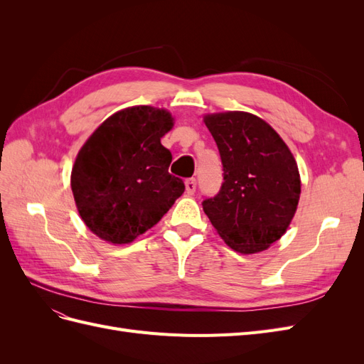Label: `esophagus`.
<instances>
[{
  "mask_svg": "<svg viewBox=\"0 0 364 364\" xmlns=\"http://www.w3.org/2000/svg\"><path fill=\"white\" fill-rule=\"evenodd\" d=\"M185 188H186V194L191 196L196 193V179L194 178H190L185 181Z\"/></svg>",
  "mask_w": 364,
  "mask_h": 364,
  "instance_id": "34e87169",
  "label": "esophagus"
}]
</instances>
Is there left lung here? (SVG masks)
<instances>
[{"mask_svg":"<svg viewBox=\"0 0 364 364\" xmlns=\"http://www.w3.org/2000/svg\"><path fill=\"white\" fill-rule=\"evenodd\" d=\"M218 147L223 183L203 211L228 246L240 253L267 249L287 230L301 194L296 161L266 121L247 112L205 117Z\"/></svg>","mask_w":364,"mask_h":364,"instance_id":"8db88e82","label":"left lung"}]
</instances>
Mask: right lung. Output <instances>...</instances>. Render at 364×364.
I'll use <instances>...</instances> for the list:
<instances>
[{
  "mask_svg": "<svg viewBox=\"0 0 364 364\" xmlns=\"http://www.w3.org/2000/svg\"><path fill=\"white\" fill-rule=\"evenodd\" d=\"M167 111L135 106L109 117L74 162L71 190L85 225L102 240L124 245L155 226L185 191L168 173L171 151L161 138Z\"/></svg>",
  "mask_w": 364,
  "mask_h": 364,
  "instance_id": "obj_1",
  "label": "right lung"
}]
</instances>
